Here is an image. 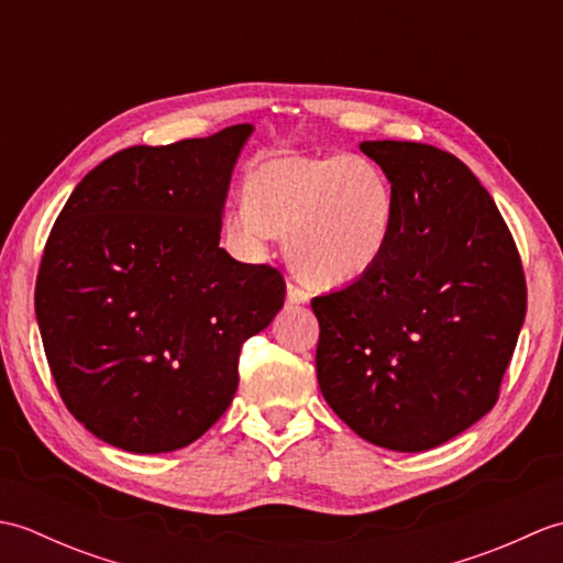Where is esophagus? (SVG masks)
Masks as SVG:
<instances>
[{"instance_id": "1", "label": "esophagus", "mask_w": 563, "mask_h": 563, "mask_svg": "<svg viewBox=\"0 0 563 563\" xmlns=\"http://www.w3.org/2000/svg\"><path fill=\"white\" fill-rule=\"evenodd\" d=\"M309 300L307 290H302L300 285L288 283V305H305Z\"/></svg>"}]
</instances>
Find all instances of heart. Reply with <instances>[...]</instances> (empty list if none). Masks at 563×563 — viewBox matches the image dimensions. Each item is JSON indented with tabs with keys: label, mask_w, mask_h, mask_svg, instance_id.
Here are the masks:
<instances>
[{
	"label": "heart",
	"mask_w": 563,
	"mask_h": 563,
	"mask_svg": "<svg viewBox=\"0 0 563 563\" xmlns=\"http://www.w3.org/2000/svg\"><path fill=\"white\" fill-rule=\"evenodd\" d=\"M224 239L242 258L288 239L295 273L317 288L355 283L385 256L394 232V188L361 154H283L251 174L246 200L230 206Z\"/></svg>",
	"instance_id": "b5f03b06"
}]
</instances>
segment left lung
<instances>
[{"label": "left lung", "instance_id": "1", "mask_svg": "<svg viewBox=\"0 0 563 563\" xmlns=\"http://www.w3.org/2000/svg\"><path fill=\"white\" fill-rule=\"evenodd\" d=\"M361 150L391 181L394 232L373 271L312 300L317 379L357 435L423 452L494 409L528 288L508 224L457 157L397 140Z\"/></svg>", "mask_w": 563, "mask_h": 563}]
</instances>
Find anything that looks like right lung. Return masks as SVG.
Segmentation results:
<instances>
[{
  "instance_id": "add662e5",
  "label": "right lung",
  "mask_w": 563,
  "mask_h": 563,
  "mask_svg": "<svg viewBox=\"0 0 563 563\" xmlns=\"http://www.w3.org/2000/svg\"><path fill=\"white\" fill-rule=\"evenodd\" d=\"M254 125L128 147L71 190L47 236L35 317L69 413L137 454L186 448L239 385V351L285 302L280 271L220 246Z\"/></svg>"
}]
</instances>
